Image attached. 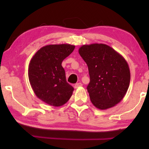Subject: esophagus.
Returning <instances> with one entry per match:
<instances>
[{
	"instance_id": "34e87169",
	"label": "esophagus",
	"mask_w": 149,
	"mask_h": 149,
	"mask_svg": "<svg viewBox=\"0 0 149 149\" xmlns=\"http://www.w3.org/2000/svg\"><path fill=\"white\" fill-rule=\"evenodd\" d=\"M82 85H82L81 83H77V84H75L74 88H75V89H77V88H79V87H81Z\"/></svg>"
}]
</instances>
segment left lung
I'll return each instance as SVG.
<instances>
[{"label": "left lung", "mask_w": 149, "mask_h": 149, "mask_svg": "<svg viewBox=\"0 0 149 149\" xmlns=\"http://www.w3.org/2000/svg\"><path fill=\"white\" fill-rule=\"evenodd\" d=\"M79 53L86 62L90 82L87 87L96 108L106 110L123 99L129 88V65L122 55L107 45H84Z\"/></svg>", "instance_id": "left-lung-1"}]
</instances>
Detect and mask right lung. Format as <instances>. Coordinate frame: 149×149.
Returning <instances> with one entry per match:
<instances>
[{
	"label": "right lung",
	"instance_id": "add662e5",
	"mask_svg": "<svg viewBox=\"0 0 149 149\" xmlns=\"http://www.w3.org/2000/svg\"><path fill=\"white\" fill-rule=\"evenodd\" d=\"M75 45H49L41 48L30 61L29 83L35 95L53 107L68 101L74 87L66 81L62 62L74 51Z\"/></svg>",
	"mask_w": 149,
	"mask_h": 149
}]
</instances>
